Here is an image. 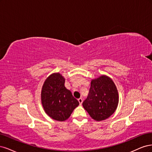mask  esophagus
<instances>
[{"mask_svg":"<svg viewBox=\"0 0 152 152\" xmlns=\"http://www.w3.org/2000/svg\"><path fill=\"white\" fill-rule=\"evenodd\" d=\"M83 101V99H81V98H80V99H78V102H79V103H80V105H81V104H82Z\"/></svg>","mask_w":152,"mask_h":152,"instance_id":"obj_1","label":"esophagus"}]
</instances>
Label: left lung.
Masks as SVG:
<instances>
[{
	"label": "left lung",
	"mask_w": 152,
	"mask_h": 152,
	"mask_svg": "<svg viewBox=\"0 0 152 152\" xmlns=\"http://www.w3.org/2000/svg\"><path fill=\"white\" fill-rule=\"evenodd\" d=\"M118 103L119 94L114 81L102 75L91 80L88 95L83 106L92 119L101 121L114 113Z\"/></svg>",
	"instance_id": "obj_1"
}]
</instances>
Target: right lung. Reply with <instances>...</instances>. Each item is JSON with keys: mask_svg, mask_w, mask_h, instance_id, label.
I'll return each mask as SVG.
<instances>
[{"mask_svg": "<svg viewBox=\"0 0 152 152\" xmlns=\"http://www.w3.org/2000/svg\"><path fill=\"white\" fill-rule=\"evenodd\" d=\"M65 79L60 73H53L44 82L41 100L45 113L52 119L64 121L80 103L64 86Z\"/></svg>", "mask_w": 152, "mask_h": 152, "instance_id": "obj_1", "label": "right lung"}]
</instances>
